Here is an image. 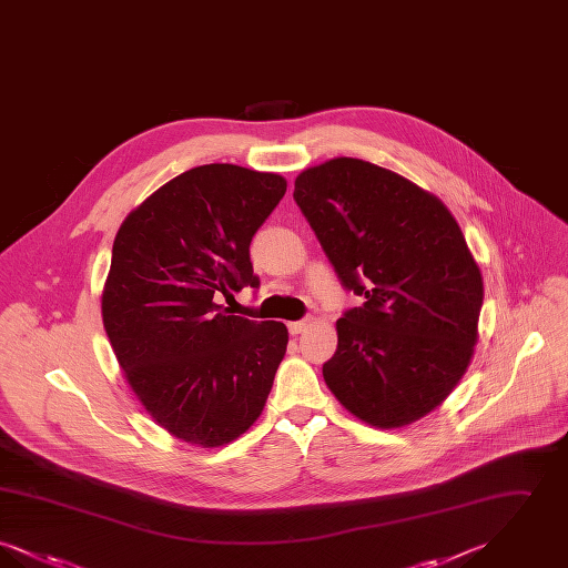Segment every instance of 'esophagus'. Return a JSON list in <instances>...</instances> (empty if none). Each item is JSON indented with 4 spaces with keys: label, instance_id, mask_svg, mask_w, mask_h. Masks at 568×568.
Returning a JSON list of instances; mask_svg holds the SVG:
<instances>
[{
    "label": "esophagus",
    "instance_id": "34e87169",
    "mask_svg": "<svg viewBox=\"0 0 568 568\" xmlns=\"http://www.w3.org/2000/svg\"><path fill=\"white\" fill-rule=\"evenodd\" d=\"M306 325H308V322H292L287 327H290L292 336H297V334H302L306 329Z\"/></svg>",
    "mask_w": 568,
    "mask_h": 568
}]
</instances>
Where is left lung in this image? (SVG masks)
I'll list each match as a JSON object with an SVG mask.
<instances>
[{
  "label": "left lung",
  "instance_id": "1",
  "mask_svg": "<svg viewBox=\"0 0 568 568\" xmlns=\"http://www.w3.org/2000/svg\"><path fill=\"white\" fill-rule=\"evenodd\" d=\"M294 197L362 306L336 322L325 385L357 419L403 428L443 405L479 341L484 276L430 191L355 158L306 168Z\"/></svg>",
  "mask_w": 568,
  "mask_h": 568
}]
</instances>
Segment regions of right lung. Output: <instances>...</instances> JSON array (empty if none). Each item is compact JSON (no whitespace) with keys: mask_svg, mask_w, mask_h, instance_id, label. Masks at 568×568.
I'll list each match as a JSON object with an SVG mask.
<instances>
[{"mask_svg":"<svg viewBox=\"0 0 568 568\" xmlns=\"http://www.w3.org/2000/svg\"><path fill=\"white\" fill-rule=\"evenodd\" d=\"M285 191L274 172L197 165L151 193L114 236L102 290L110 347L140 405L191 445L243 436L287 352L285 324L215 302L260 285L248 244Z\"/></svg>","mask_w":568,"mask_h":568,"instance_id":"obj_1","label":"right lung"}]
</instances>
